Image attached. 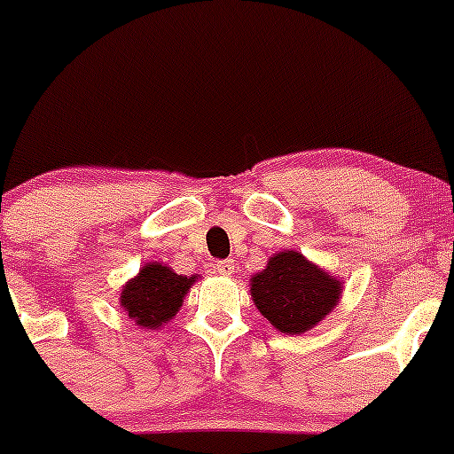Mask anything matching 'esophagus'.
Masks as SVG:
<instances>
[{
	"label": "esophagus",
	"instance_id": "esophagus-1",
	"mask_svg": "<svg viewBox=\"0 0 454 454\" xmlns=\"http://www.w3.org/2000/svg\"><path fill=\"white\" fill-rule=\"evenodd\" d=\"M214 268H215V272H218V275H223V277L234 275V270H236L234 262H215Z\"/></svg>",
	"mask_w": 454,
	"mask_h": 454
}]
</instances>
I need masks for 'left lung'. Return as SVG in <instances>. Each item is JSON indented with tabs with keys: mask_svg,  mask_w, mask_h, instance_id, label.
<instances>
[{
	"mask_svg": "<svg viewBox=\"0 0 454 454\" xmlns=\"http://www.w3.org/2000/svg\"><path fill=\"white\" fill-rule=\"evenodd\" d=\"M340 291L334 275L295 250L272 254L250 286L256 309L282 334H304L316 327L339 304Z\"/></svg>",
	"mask_w": 454,
	"mask_h": 454,
	"instance_id": "8db88e82",
	"label": "left lung"
}]
</instances>
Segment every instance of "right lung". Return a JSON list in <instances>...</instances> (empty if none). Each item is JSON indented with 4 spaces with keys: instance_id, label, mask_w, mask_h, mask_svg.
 <instances>
[{
    "instance_id": "right-lung-1",
    "label": "right lung",
    "mask_w": 454,
    "mask_h": 454,
    "mask_svg": "<svg viewBox=\"0 0 454 454\" xmlns=\"http://www.w3.org/2000/svg\"><path fill=\"white\" fill-rule=\"evenodd\" d=\"M195 279H198L195 275H177L172 268L159 262L145 263L138 275L122 286L120 307L143 330H159L163 323L175 318L184 295Z\"/></svg>"
}]
</instances>
